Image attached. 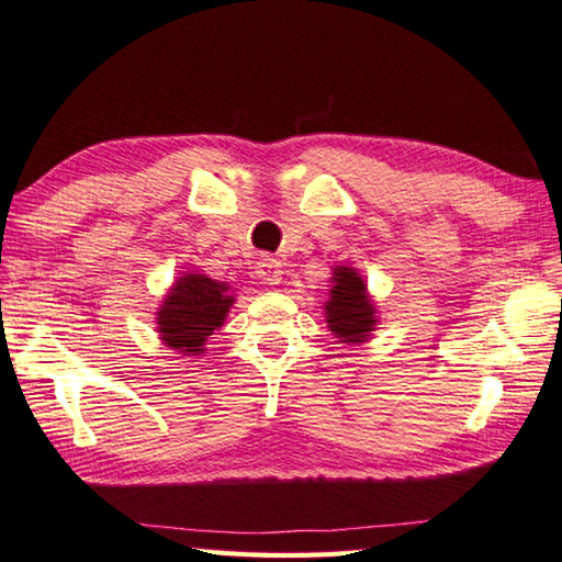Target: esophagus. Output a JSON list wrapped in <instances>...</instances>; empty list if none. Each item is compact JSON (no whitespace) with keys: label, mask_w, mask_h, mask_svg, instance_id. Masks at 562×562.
<instances>
[{"label":"esophagus","mask_w":562,"mask_h":562,"mask_svg":"<svg viewBox=\"0 0 562 562\" xmlns=\"http://www.w3.org/2000/svg\"><path fill=\"white\" fill-rule=\"evenodd\" d=\"M282 262L274 258H262L258 266V278L262 280V284H280L282 282Z\"/></svg>","instance_id":"obj_1"}]
</instances>
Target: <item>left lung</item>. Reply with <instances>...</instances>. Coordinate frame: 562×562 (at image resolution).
Wrapping results in <instances>:
<instances>
[{"label":"left lung","mask_w":562,"mask_h":562,"mask_svg":"<svg viewBox=\"0 0 562 562\" xmlns=\"http://www.w3.org/2000/svg\"><path fill=\"white\" fill-rule=\"evenodd\" d=\"M331 270V288H328L324 302L328 331L338 338V344H368L380 322L378 306L370 300L368 284L362 280V274L350 266H334Z\"/></svg>","instance_id":"obj_1"}]
</instances>
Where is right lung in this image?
<instances>
[{
  "mask_svg": "<svg viewBox=\"0 0 562 562\" xmlns=\"http://www.w3.org/2000/svg\"><path fill=\"white\" fill-rule=\"evenodd\" d=\"M234 302L231 284L194 270L182 272L162 296L156 312V331L175 353L196 358L206 350V338L224 326Z\"/></svg>",
  "mask_w": 562,
  "mask_h": 562,
  "instance_id": "obj_1",
  "label": "right lung"
}]
</instances>
